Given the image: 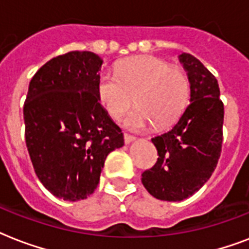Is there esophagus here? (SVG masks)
<instances>
[{"label": "esophagus", "instance_id": "34e87169", "mask_svg": "<svg viewBox=\"0 0 249 249\" xmlns=\"http://www.w3.org/2000/svg\"><path fill=\"white\" fill-rule=\"evenodd\" d=\"M134 141H136V137L129 136V134H124V142H125V144L132 143V142H134Z\"/></svg>", "mask_w": 249, "mask_h": 249}]
</instances>
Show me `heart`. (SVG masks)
Masks as SVG:
<instances>
[{"instance_id":"obj_1","label":"heart","mask_w":249,"mask_h":249,"mask_svg":"<svg viewBox=\"0 0 249 249\" xmlns=\"http://www.w3.org/2000/svg\"><path fill=\"white\" fill-rule=\"evenodd\" d=\"M98 98L113 120H120L136 101L125 119L126 128L140 132L154 124L165 128L173 124L189 105L190 80L183 70L170 67L155 56L124 60L117 75L103 71L98 77Z\"/></svg>"}]
</instances>
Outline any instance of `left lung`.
I'll list each match as a JSON object with an SVG mask.
<instances>
[{
    "mask_svg": "<svg viewBox=\"0 0 249 249\" xmlns=\"http://www.w3.org/2000/svg\"><path fill=\"white\" fill-rule=\"evenodd\" d=\"M178 59L190 80V105L173 128L152 138L159 158L142 173L146 190L165 201H181L199 191L222 147L224 105L217 79L191 54L182 53Z\"/></svg>",
    "mask_w": 249,
    "mask_h": 249,
    "instance_id": "obj_1",
    "label": "left lung"
}]
</instances>
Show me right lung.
Wrapping results in <instances>:
<instances>
[{"label":"right lung","instance_id":"obj_1","mask_svg":"<svg viewBox=\"0 0 249 249\" xmlns=\"http://www.w3.org/2000/svg\"><path fill=\"white\" fill-rule=\"evenodd\" d=\"M102 63L91 52L67 53L45 63L29 83L27 148L41 183L66 201L91 195L107 155L124 146L121 129L98 98Z\"/></svg>","mask_w":249,"mask_h":249}]
</instances>
